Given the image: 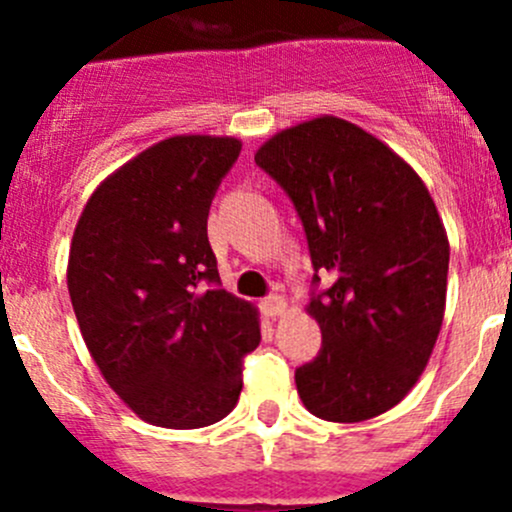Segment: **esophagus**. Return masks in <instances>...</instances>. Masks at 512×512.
I'll list each match as a JSON object with an SVG mask.
<instances>
[{
	"mask_svg": "<svg viewBox=\"0 0 512 512\" xmlns=\"http://www.w3.org/2000/svg\"><path fill=\"white\" fill-rule=\"evenodd\" d=\"M285 309H287V302L282 294H270V297L262 299V312H265L267 317H280Z\"/></svg>",
	"mask_w": 512,
	"mask_h": 512,
	"instance_id": "esophagus-1",
	"label": "esophagus"
}]
</instances>
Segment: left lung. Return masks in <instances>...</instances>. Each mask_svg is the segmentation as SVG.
I'll return each mask as SVG.
<instances>
[{
  "label": "left lung",
  "mask_w": 512,
  "mask_h": 512,
  "mask_svg": "<svg viewBox=\"0 0 512 512\" xmlns=\"http://www.w3.org/2000/svg\"><path fill=\"white\" fill-rule=\"evenodd\" d=\"M255 163L292 200L314 267L322 349L294 371L299 399L324 421L384 414L426 369L446 307L451 250L426 185L334 116L277 133Z\"/></svg>",
  "instance_id": "8db88e82"
}]
</instances>
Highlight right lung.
Listing matches in <instances>:
<instances>
[{
	"mask_svg": "<svg viewBox=\"0 0 512 512\" xmlns=\"http://www.w3.org/2000/svg\"><path fill=\"white\" fill-rule=\"evenodd\" d=\"M240 141L175 136L103 180L69 252L81 334L113 391L143 421L203 428L235 409L257 312L220 285L208 240L215 193Z\"/></svg>",
	"mask_w": 512,
	"mask_h": 512,
	"instance_id": "right-lung-1",
	"label": "right lung"
}]
</instances>
